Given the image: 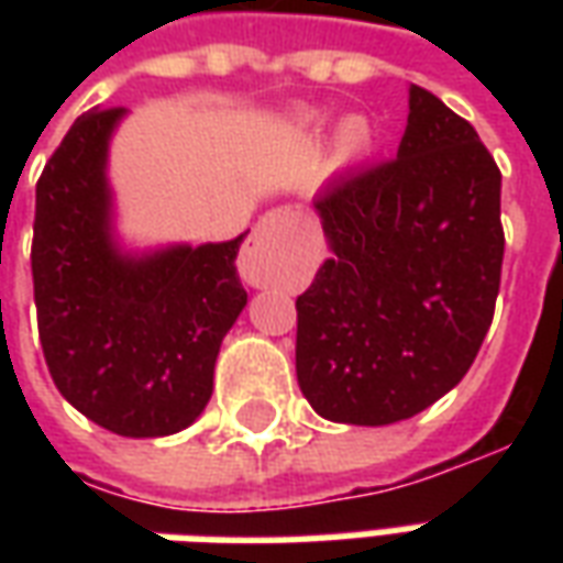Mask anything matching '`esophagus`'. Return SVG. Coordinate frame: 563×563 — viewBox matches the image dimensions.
Returning <instances> with one entry per match:
<instances>
[{
	"label": "esophagus",
	"instance_id": "obj_1",
	"mask_svg": "<svg viewBox=\"0 0 563 563\" xmlns=\"http://www.w3.org/2000/svg\"><path fill=\"white\" fill-rule=\"evenodd\" d=\"M298 229H301V222H298L295 210L277 208L265 213L241 256V271L246 280L253 286H268V283L280 280L295 244H298Z\"/></svg>",
	"mask_w": 563,
	"mask_h": 563
}]
</instances>
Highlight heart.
Here are the masks:
<instances>
[{
    "label": "heart",
    "instance_id": "b5f03b06",
    "mask_svg": "<svg viewBox=\"0 0 563 563\" xmlns=\"http://www.w3.org/2000/svg\"><path fill=\"white\" fill-rule=\"evenodd\" d=\"M307 126H319L317 117H305ZM374 144V129L367 123L365 117L355 114L346 117L341 126H338V135H334V159L338 162H355L365 156L367 150Z\"/></svg>",
    "mask_w": 563,
    "mask_h": 563
}]
</instances>
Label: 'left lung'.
Returning <instances> with one entry per match:
<instances>
[{"label":"left lung","instance_id":"left-lung-1","mask_svg":"<svg viewBox=\"0 0 563 563\" xmlns=\"http://www.w3.org/2000/svg\"><path fill=\"white\" fill-rule=\"evenodd\" d=\"M313 208L331 256L295 301L298 386L331 422L422 413L471 371L495 317L500 168L413 84L398 156L334 177Z\"/></svg>","mask_w":563,"mask_h":563}]
</instances>
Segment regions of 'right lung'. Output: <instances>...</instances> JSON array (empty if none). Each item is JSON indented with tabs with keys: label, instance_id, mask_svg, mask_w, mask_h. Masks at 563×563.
I'll list each match as a JSON object with an SVG mask.
<instances>
[{
	"label": "right lung",
	"instance_id": "1",
	"mask_svg": "<svg viewBox=\"0 0 563 563\" xmlns=\"http://www.w3.org/2000/svg\"><path fill=\"white\" fill-rule=\"evenodd\" d=\"M126 108L87 111L35 186L32 286L56 389L123 437L192 424L213 391L225 331L244 310L241 238L126 256L111 238L108 141Z\"/></svg>",
	"mask_w": 563,
	"mask_h": 563
}]
</instances>
